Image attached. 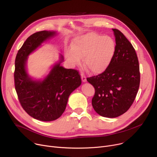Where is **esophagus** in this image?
<instances>
[{
    "instance_id": "1",
    "label": "esophagus",
    "mask_w": 157,
    "mask_h": 157,
    "mask_svg": "<svg viewBox=\"0 0 157 157\" xmlns=\"http://www.w3.org/2000/svg\"><path fill=\"white\" fill-rule=\"evenodd\" d=\"M81 76L82 81H83V82H86V76L84 75V74H82Z\"/></svg>"
}]
</instances>
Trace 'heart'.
Masks as SVG:
<instances>
[{
  "instance_id": "heart-1",
  "label": "heart",
  "mask_w": 157,
  "mask_h": 157,
  "mask_svg": "<svg viewBox=\"0 0 157 157\" xmlns=\"http://www.w3.org/2000/svg\"><path fill=\"white\" fill-rule=\"evenodd\" d=\"M72 47L66 54L68 60L76 65L80 62L81 56H84L85 67L90 72L98 74L108 67L114 56L116 44L110 36L88 32L76 37Z\"/></svg>"
}]
</instances>
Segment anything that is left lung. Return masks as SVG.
<instances>
[{"label":"left lung","mask_w":157,"mask_h":157,"mask_svg":"<svg viewBox=\"0 0 157 157\" xmlns=\"http://www.w3.org/2000/svg\"><path fill=\"white\" fill-rule=\"evenodd\" d=\"M116 48L108 67L97 76L87 78L95 88L92 104L102 117L116 118L133 104L140 84L139 65L133 46L116 29H112Z\"/></svg>","instance_id":"1"}]
</instances>
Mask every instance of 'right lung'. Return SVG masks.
I'll return each mask as SVG.
<instances>
[{"label":"right lung","instance_id":"1","mask_svg":"<svg viewBox=\"0 0 157 157\" xmlns=\"http://www.w3.org/2000/svg\"><path fill=\"white\" fill-rule=\"evenodd\" d=\"M55 31H40L25 41L15 59L14 86L23 109L36 120L49 121L61 117L70 94L81 84L76 69L60 65L63 56L42 81L33 80L28 75L26 63L28 56L48 39L56 35Z\"/></svg>","mask_w":157,"mask_h":157}]
</instances>
